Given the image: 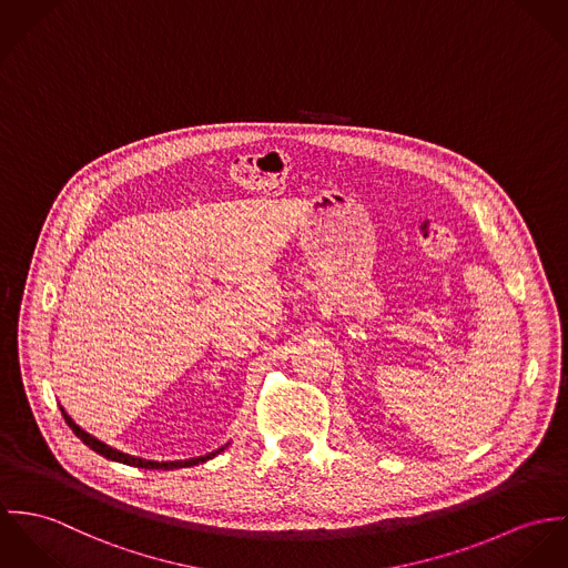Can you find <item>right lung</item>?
I'll return each instance as SVG.
<instances>
[{
  "label": "right lung",
  "mask_w": 568,
  "mask_h": 568,
  "mask_svg": "<svg viewBox=\"0 0 568 568\" xmlns=\"http://www.w3.org/2000/svg\"><path fill=\"white\" fill-rule=\"evenodd\" d=\"M63 412L64 423L69 425V429L80 438V440L84 442L89 448H93L95 453H100V455H104L106 459H115V462H122V464H128V466H136V468H156V470H172V468H187V466H195V464H202V462H206V459H211V457H215L220 450H215V453H209V455H204V457H191V459H183V462H152V459H141V457H132V455H126V453H122V450H118V448H113V446H109V444H104V442L98 440V438H93V436H89L87 432H82L67 414Z\"/></svg>",
  "instance_id": "obj_1"
}]
</instances>
